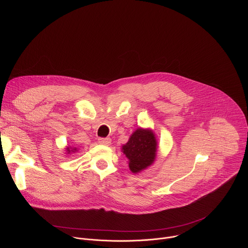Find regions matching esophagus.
<instances>
[{"label": "esophagus", "mask_w": 248, "mask_h": 248, "mask_svg": "<svg viewBox=\"0 0 248 248\" xmlns=\"http://www.w3.org/2000/svg\"><path fill=\"white\" fill-rule=\"evenodd\" d=\"M98 142L102 145H105V146H108L111 144V139L110 138H99L98 139Z\"/></svg>", "instance_id": "esophagus-1"}]
</instances>
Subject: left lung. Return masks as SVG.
<instances>
[{"label": "left lung", "mask_w": 248, "mask_h": 248, "mask_svg": "<svg viewBox=\"0 0 248 248\" xmlns=\"http://www.w3.org/2000/svg\"><path fill=\"white\" fill-rule=\"evenodd\" d=\"M158 141L154 131L150 128L138 127L127 142L122 146L131 172L139 173L149 168L156 160Z\"/></svg>", "instance_id": "obj_1"}]
</instances>
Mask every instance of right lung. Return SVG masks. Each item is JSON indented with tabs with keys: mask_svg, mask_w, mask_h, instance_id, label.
Segmentation results:
<instances>
[{
	"mask_svg": "<svg viewBox=\"0 0 248 248\" xmlns=\"http://www.w3.org/2000/svg\"><path fill=\"white\" fill-rule=\"evenodd\" d=\"M78 151V147H74V146H70V145H68V146L65 147V153H66L67 155H72L73 153H77Z\"/></svg>",
	"mask_w": 248,
	"mask_h": 248,
	"instance_id": "1",
	"label": "right lung"
}]
</instances>
